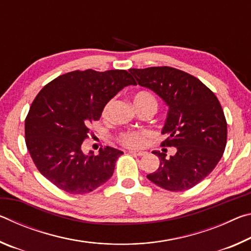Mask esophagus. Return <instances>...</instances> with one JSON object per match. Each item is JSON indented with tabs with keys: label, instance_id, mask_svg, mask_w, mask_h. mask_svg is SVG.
Wrapping results in <instances>:
<instances>
[{
	"label": "esophagus",
	"instance_id": "1",
	"mask_svg": "<svg viewBox=\"0 0 251 251\" xmlns=\"http://www.w3.org/2000/svg\"><path fill=\"white\" fill-rule=\"evenodd\" d=\"M130 154H133L135 156H145L146 152L145 151H130Z\"/></svg>",
	"mask_w": 251,
	"mask_h": 251
}]
</instances>
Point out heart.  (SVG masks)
Instances as JSON below:
<instances>
[{
	"label": "heart",
	"mask_w": 251,
	"mask_h": 251,
	"mask_svg": "<svg viewBox=\"0 0 251 251\" xmlns=\"http://www.w3.org/2000/svg\"><path fill=\"white\" fill-rule=\"evenodd\" d=\"M143 97H152V96L151 94H148V93L141 92V93H137V94L134 96V100L143 99ZM113 101H114L113 100H110L106 103L103 109V115H106V114L108 113V110L113 105ZM151 135V134L148 130H127L120 135V137H118V142H120L123 146L128 147V148H141L145 145L146 139L150 137Z\"/></svg>",
	"instance_id": "obj_1"
}]
</instances>
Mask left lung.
I'll return each instance as SVG.
<instances>
[{"mask_svg":"<svg viewBox=\"0 0 251 251\" xmlns=\"http://www.w3.org/2000/svg\"><path fill=\"white\" fill-rule=\"evenodd\" d=\"M138 85L155 92L169 107L161 146L176 147L168 158L154 151L159 167L147 178L169 192L196 186L214 171L227 143V122L216 95L197 77L169 66L130 69Z\"/></svg>","mask_w":251,"mask_h":251,"instance_id":"obj_1","label":"left lung"}]
</instances>
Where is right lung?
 I'll list each match as a JSON object with an SVG mask.
<instances>
[{"mask_svg":"<svg viewBox=\"0 0 251 251\" xmlns=\"http://www.w3.org/2000/svg\"><path fill=\"white\" fill-rule=\"evenodd\" d=\"M135 79L125 70L74 71L42 88L25 118V143L36 168L66 193H91L113 176L123 151L106 146L84 154L82 144L104 106Z\"/></svg>","mask_w":251,"mask_h":251,"instance_id":"add662e5","label":"right lung"}]
</instances>
